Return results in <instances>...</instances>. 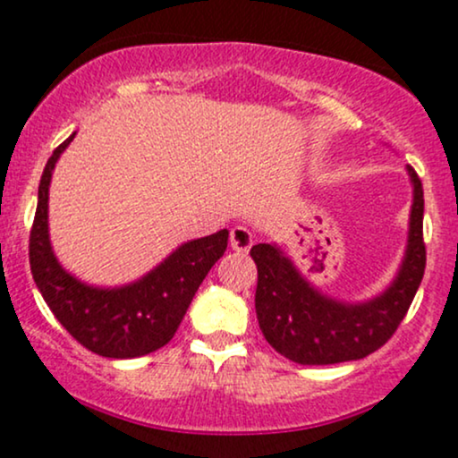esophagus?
Here are the masks:
<instances>
[{
  "label": "esophagus",
  "instance_id": "1",
  "mask_svg": "<svg viewBox=\"0 0 458 458\" xmlns=\"http://www.w3.org/2000/svg\"><path fill=\"white\" fill-rule=\"evenodd\" d=\"M251 243H254V236H251V233L245 225H234V228L230 230V247H233L234 251H250Z\"/></svg>",
  "mask_w": 458,
  "mask_h": 458
}]
</instances>
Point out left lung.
<instances>
[{"instance_id":"left-lung-1","label":"left lung","mask_w":458,"mask_h":458,"mask_svg":"<svg viewBox=\"0 0 458 458\" xmlns=\"http://www.w3.org/2000/svg\"><path fill=\"white\" fill-rule=\"evenodd\" d=\"M407 172L413 185L407 250L398 276L370 301L344 303L323 295L280 247H251L250 254L259 267L256 317L262 335L277 353L303 366H327L361 360L392 338L411 306L427 267L422 181L411 165Z\"/></svg>"}]
</instances>
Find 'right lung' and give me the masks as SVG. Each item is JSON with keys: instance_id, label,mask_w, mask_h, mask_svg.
I'll return each mask as SVG.
<instances>
[{"instance_id": "add662e5", "label": "right lung", "mask_w": 458, "mask_h": 458, "mask_svg": "<svg viewBox=\"0 0 458 458\" xmlns=\"http://www.w3.org/2000/svg\"><path fill=\"white\" fill-rule=\"evenodd\" d=\"M75 133L54 150L38 185L30 233V267L55 318L79 344L114 360L148 355L174 338L189 303L228 247V230L189 241L159 267L127 286L97 288L79 282L57 262L49 241V182L55 161Z\"/></svg>"}]
</instances>
